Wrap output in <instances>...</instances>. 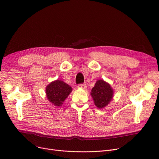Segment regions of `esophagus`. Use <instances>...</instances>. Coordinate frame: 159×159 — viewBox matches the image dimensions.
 Instances as JSON below:
<instances>
[{
    "mask_svg": "<svg viewBox=\"0 0 159 159\" xmlns=\"http://www.w3.org/2000/svg\"><path fill=\"white\" fill-rule=\"evenodd\" d=\"M87 87V85L85 84H80L78 85V88L82 89H85Z\"/></svg>",
    "mask_w": 159,
    "mask_h": 159,
    "instance_id": "esophagus-1",
    "label": "esophagus"
}]
</instances>
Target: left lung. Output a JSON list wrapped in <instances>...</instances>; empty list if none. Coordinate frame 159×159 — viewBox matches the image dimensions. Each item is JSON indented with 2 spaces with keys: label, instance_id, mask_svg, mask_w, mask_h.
<instances>
[{
  "label": "left lung",
  "instance_id": "8db88e82",
  "mask_svg": "<svg viewBox=\"0 0 159 159\" xmlns=\"http://www.w3.org/2000/svg\"><path fill=\"white\" fill-rule=\"evenodd\" d=\"M114 90L110 84L103 80H98L93 87L91 96L94 104L98 109H102L112 100Z\"/></svg>",
  "mask_w": 159,
  "mask_h": 159
}]
</instances>
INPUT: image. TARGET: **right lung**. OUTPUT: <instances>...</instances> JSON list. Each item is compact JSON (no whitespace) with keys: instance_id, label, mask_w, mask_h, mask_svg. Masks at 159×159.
I'll use <instances>...</instances> for the list:
<instances>
[{"instance_id":"1","label":"right lung","mask_w":159,"mask_h":159,"mask_svg":"<svg viewBox=\"0 0 159 159\" xmlns=\"http://www.w3.org/2000/svg\"><path fill=\"white\" fill-rule=\"evenodd\" d=\"M72 91V88L61 80H55L46 87L48 100L57 107L61 106L66 98Z\"/></svg>"}]
</instances>
